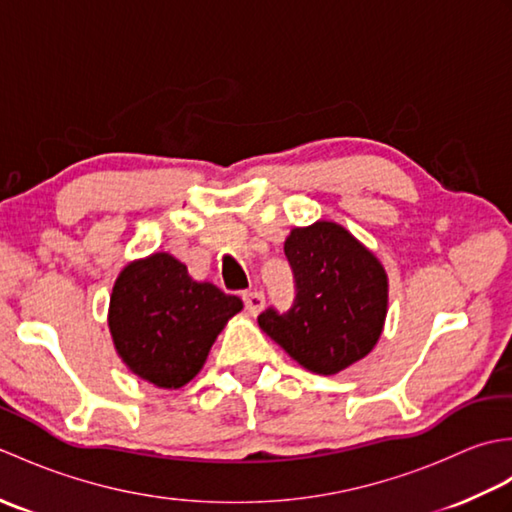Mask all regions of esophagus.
Wrapping results in <instances>:
<instances>
[{
  "instance_id": "1",
  "label": "esophagus",
  "mask_w": 512,
  "mask_h": 512,
  "mask_svg": "<svg viewBox=\"0 0 512 512\" xmlns=\"http://www.w3.org/2000/svg\"><path fill=\"white\" fill-rule=\"evenodd\" d=\"M242 299H244V306H246V312L248 314H255L264 308V295L262 292H257V290H248V292H244L242 295Z\"/></svg>"
}]
</instances>
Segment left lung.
<instances>
[{
    "mask_svg": "<svg viewBox=\"0 0 512 512\" xmlns=\"http://www.w3.org/2000/svg\"><path fill=\"white\" fill-rule=\"evenodd\" d=\"M297 299L288 312L257 317L270 339L314 374L332 376L374 350L385 328V266L345 226L319 220L286 237Z\"/></svg>",
    "mask_w": 512,
    "mask_h": 512,
    "instance_id": "obj_1",
    "label": "left lung"
}]
</instances>
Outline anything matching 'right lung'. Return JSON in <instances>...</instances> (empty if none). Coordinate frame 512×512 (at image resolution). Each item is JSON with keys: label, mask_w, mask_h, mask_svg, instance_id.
Listing matches in <instances>:
<instances>
[{"label": "right lung", "mask_w": 512, "mask_h": 512, "mask_svg": "<svg viewBox=\"0 0 512 512\" xmlns=\"http://www.w3.org/2000/svg\"><path fill=\"white\" fill-rule=\"evenodd\" d=\"M242 308L239 297L195 281L180 259L154 253L118 273L107 325L129 372L160 389H180L200 374L217 334Z\"/></svg>", "instance_id": "obj_1"}]
</instances>
